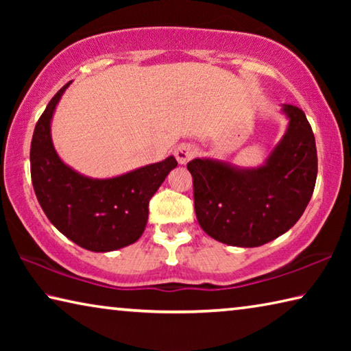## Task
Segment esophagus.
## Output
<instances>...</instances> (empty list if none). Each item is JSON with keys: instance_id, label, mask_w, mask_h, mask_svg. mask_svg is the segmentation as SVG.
Here are the masks:
<instances>
[{"instance_id": "obj_1", "label": "esophagus", "mask_w": 351, "mask_h": 351, "mask_svg": "<svg viewBox=\"0 0 351 351\" xmlns=\"http://www.w3.org/2000/svg\"><path fill=\"white\" fill-rule=\"evenodd\" d=\"M197 156V148L190 144H181L175 148V158L180 164H187L190 159Z\"/></svg>"}]
</instances>
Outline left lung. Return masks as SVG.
<instances>
[{"instance_id":"left-lung-1","label":"left lung","mask_w":351,"mask_h":351,"mask_svg":"<svg viewBox=\"0 0 351 351\" xmlns=\"http://www.w3.org/2000/svg\"><path fill=\"white\" fill-rule=\"evenodd\" d=\"M289 125L258 169L240 170L212 159L187 164L193 203L207 235L230 246L255 247L293 228L310 203L317 176L316 141L305 112L283 105Z\"/></svg>"}]
</instances>
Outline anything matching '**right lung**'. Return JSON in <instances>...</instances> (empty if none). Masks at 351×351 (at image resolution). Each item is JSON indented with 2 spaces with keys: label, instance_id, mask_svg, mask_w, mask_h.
Returning a JSON list of instances; mask_svg holds the SVG:
<instances>
[{
  "label": "right lung",
  "instance_id": "add662e5",
  "mask_svg": "<svg viewBox=\"0 0 351 351\" xmlns=\"http://www.w3.org/2000/svg\"><path fill=\"white\" fill-rule=\"evenodd\" d=\"M69 83L51 99L35 125L32 186L41 209L64 237L88 251H114L139 240L148 203L178 162L170 156L110 180H91L64 165L52 145L51 119Z\"/></svg>",
  "mask_w": 351,
  "mask_h": 351
}]
</instances>
